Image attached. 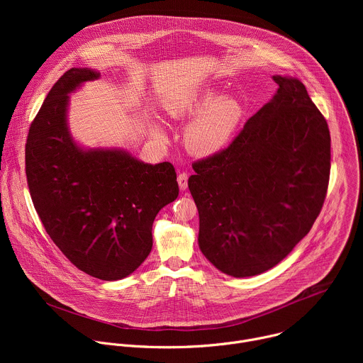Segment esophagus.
Here are the masks:
<instances>
[{"mask_svg": "<svg viewBox=\"0 0 363 363\" xmlns=\"http://www.w3.org/2000/svg\"><path fill=\"white\" fill-rule=\"evenodd\" d=\"M178 185H179V189L181 191H185L188 188V174L185 172H181L178 175Z\"/></svg>", "mask_w": 363, "mask_h": 363, "instance_id": "obj_1", "label": "esophagus"}]
</instances>
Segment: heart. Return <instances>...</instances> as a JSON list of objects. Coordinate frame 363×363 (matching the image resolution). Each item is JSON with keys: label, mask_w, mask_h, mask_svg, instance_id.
Returning a JSON list of instances; mask_svg holds the SVG:
<instances>
[{"label": "heart", "mask_w": 363, "mask_h": 363, "mask_svg": "<svg viewBox=\"0 0 363 363\" xmlns=\"http://www.w3.org/2000/svg\"><path fill=\"white\" fill-rule=\"evenodd\" d=\"M174 118L194 121L185 130V145L198 157H211L223 150L244 119V106L237 99L220 97L214 90H203L171 103ZM161 135V130H157Z\"/></svg>", "instance_id": "b5f03b06"}]
</instances>
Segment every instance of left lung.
<instances>
[{
  "instance_id": "8db88e82",
  "label": "left lung",
  "mask_w": 363,
  "mask_h": 363,
  "mask_svg": "<svg viewBox=\"0 0 363 363\" xmlns=\"http://www.w3.org/2000/svg\"><path fill=\"white\" fill-rule=\"evenodd\" d=\"M279 89L228 147L192 164L198 244L220 272L262 274L313 227L330 175L328 122L294 77Z\"/></svg>"
}]
</instances>
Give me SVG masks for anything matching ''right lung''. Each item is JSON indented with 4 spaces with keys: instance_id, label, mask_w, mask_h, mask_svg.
<instances>
[{
    "instance_id": "right-lung-1",
    "label": "right lung",
    "mask_w": 363,
    "mask_h": 363,
    "mask_svg": "<svg viewBox=\"0 0 363 363\" xmlns=\"http://www.w3.org/2000/svg\"><path fill=\"white\" fill-rule=\"evenodd\" d=\"M67 70L31 122L26 175L50 238L79 270L100 280L132 274L152 250V224L179 192L172 164L149 165L122 149H83L67 126L69 93L96 80Z\"/></svg>"
}]
</instances>
